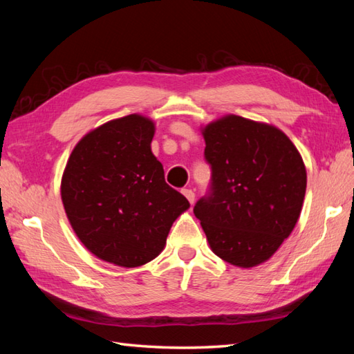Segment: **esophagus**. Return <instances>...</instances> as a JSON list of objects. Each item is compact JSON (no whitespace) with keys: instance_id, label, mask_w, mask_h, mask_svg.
I'll return each instance as SVG.
<instances>
[{"instance_id":"34e87169","label":"esophagus","mask_w":354,"mask_h":354,"mask_svg":"<svg viewBox=\"0 0 354 354\" xmlns=\"http://www.w3.org/2000/svg\"><path fill=\"white\" fill-rule=\"evenodd\" d=\"M183 194H184V196H185L187 199H189V202H190L192 205L194 204V192H193V190H190V189H184V190H183Z\"/></svg>"}]
</instances>
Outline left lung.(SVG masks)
<instances>
[{
	"label": "left lung",
	"mask_w": 354,
	"mask_h": 354,
	"mask_svg": "<svg viewBox=\"0 0 354 354\" xmlns=\"http://www.w3.org/2000/svg\"><path fill=\"white\" fill-rule=\"evenodd\" d=\"M201 131L213 183L194 216L217 257L259 266L298 222L307 185L303 158L278 127L240 115H223Z\"/></svg>",
	"instance_id": "obj_1"
}]
</instances>
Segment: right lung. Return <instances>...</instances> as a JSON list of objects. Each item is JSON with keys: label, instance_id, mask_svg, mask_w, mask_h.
Returning a JSON list of instances; mask_svg holds the SVG:
<instances>
[{"label": "right lung", "instance_id": "1", "mask_svg": "<svg viewBox=\"0 0 354 354\" xmlns=\"http://www.w3.org/2000/svg\"><path fill=\"white\" fill-rule=\"evenodd\" d=\"M155 123L131 114L89 131L66 161L61 198L86 250L111 265L137 268L161 254L169 231L190 208L164 181L150 142Z\"/></svg>", "mask_w": 354, "mask_h": 354}]
</instances>
